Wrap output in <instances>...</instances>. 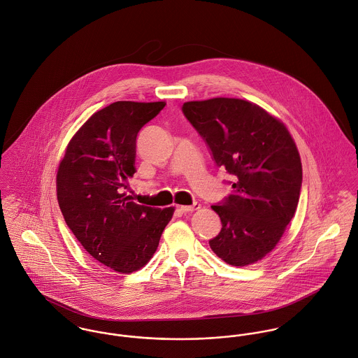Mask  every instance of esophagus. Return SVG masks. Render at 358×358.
Listing matches in <instances>:
<instances>
[{
    "label": "esophagus",
    "mask_w": 358,
    "mask_h": 358,
    "mask_svg": "<svg viewBox=\"0 0 358 358\" xmlns=\"http://www.w3.org/2000/svg\"><path fill=\"white\" fill-rule=\"evenodd\" d=\"M199 206L198 203H194L192 206H181L180 207V211L181 213H192V211H195V210H198Z\"/></svg>",
    "instance_id": "34e87169"
}]
</instances>
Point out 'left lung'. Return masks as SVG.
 <instances>
[{
  "instance_id": "obj_1",
  "label": "left lung",
  "mask_w": 358,
  "mask_h": 358,
  "mask_svg": "<svg viewBox=\"0 0 358 358\" xmlns=\"http://www.w3.org/2000/svg\"><path fill=\"white\" fill-rule=\"evenodd\" d=\"M182 113L217 167L234 177V192L211 206L222 228L208 244L229 265H251L276 247L295 214L302 187L296 145L280 120L245 100L188 101Z\"/></svg>"
}]
</instances>
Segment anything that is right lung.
Instances as JSON below:
<instances>
[{
    "mask_svg": "<svg viewBox=\"0 0 358 358\" xmlns=\"http://www.w3.org/2000/svg\"><path fill=\"white\" fill-rule=\"evenodd\" d=\"M164 101H115L94 113L71 138L57 170V200L67 227L99 262L120 273L143 268L159 245L174 208L124 195L136 173V140Z\"/></svg>",
    "mask_w": 358,
    "mask_h": 358,
    "instance_id": "obj_1",
    "label": "right lung"
}]
</instances>
